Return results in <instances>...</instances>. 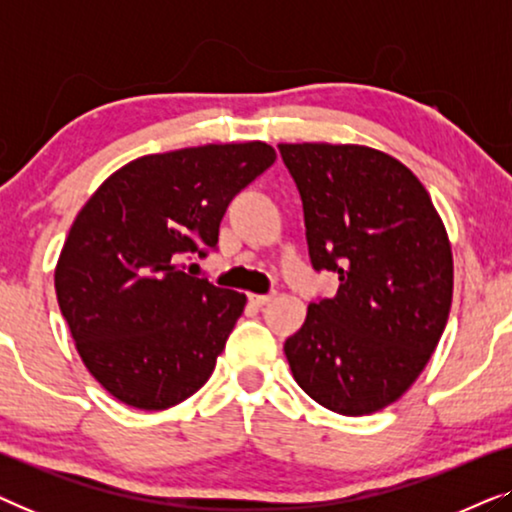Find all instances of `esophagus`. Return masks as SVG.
<instances>
[{
	"label": "esophagus",
	"mask_w": 512,
	"mask_h": 512,
	"mask_svg": "<svg viewBox=\"0 0 512 512\" xmlns=\"http://www.w3.org/2000/svg\"><path fill=\"white\" fill-rule=\"evenodd\" d=\"M270 300H272V296H258V293H251V296H249V303H251V305H256V307L268 305Z\"/></svg>",
	"instance_id": "34e87169"
}]
</instances>
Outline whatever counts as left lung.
Returning <instances> with one entry per match:
<instances>
[{
    "label": "left lung",
    "instance_id": "8db88e82",
    "mask_svg": "<svg viewBox=\"0 0 512 512\" xmlns=\"http://www.w3.org/2000/svg\"><path fill=\"white\" fill-rule=\"evenodd\" d=\"M305 212L314 270L338 272L284 342L293 380L324 408L370 415L412 387L445 331L452 247L401 160L359 144H279Z\"/></svg>",
    "mask_w": 512,
    "mask_h": 512
}]
</instances>
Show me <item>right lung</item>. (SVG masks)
Returning a JSON list of instances; mask_svg holds the SVG:
<instances>
[{
  "label": "right lung",
  "instance_id": "add662e5",
  "mask_svg": "<svg viewBox=\"0 0 512 512\" xmlns=\"http://www.w3.org/2000/svg\"><path fill=\"white\" fill-rule=\"evenodd\" d=\"M275 158L265 142L151 153L76 214L55 293L88 373L121 403L165 410L209 380L247 296L179 261L216 247L230 200Z\"/></svg>",
  "mask_w": 512,
  "mask_h": 512
}]
</instances>
